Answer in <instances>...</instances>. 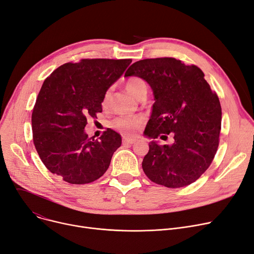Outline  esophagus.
Instances as JSON below:
<instances>
[{
    "mask_svg": "<svg viewBox=\"0 0 254 254\" xmlns=\"http://www.w3.org/2000/svg\"><path fill=\"white\" fill-rule=\"evenodd\" d=\"M136 139H128V138H124V140H123V144H128V145H131V144H134V143H136Z\"/></svg>",
    "mask_w": 254,
    "mask_h": 254,
    "instance_id": "34e87169",
    "label": "esophagus"
}]
</instances>
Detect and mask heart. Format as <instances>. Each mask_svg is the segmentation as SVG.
<instances>
[{"label": "heart", "mask_w": 254, "mask_h": 254, "mask_svg": "<svg viewBox=\"0 0 254 254\" xmlns=\"http://www.w3.org/2000/svg\"><path fill=\"white\" fill-rule=\"evenodd\" d=\"M126 89L137 99L142 97H146L147 93V85L145 81L140 77H129L125 82ZM111 96V89H107L104 93L102 105L106 107L109 103V99ZM145 122L144 117L142 116H122L115 118L111 123L113 128L122 132L125 136H134L138 129L143 126Z\"/></svg>", "instance_id": "b5f03b06"}]
</instances>
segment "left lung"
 I'll return each instance as SVG.
<instances>
[{"label":"left lung","mask_w":254,"mask_h":254,"mask_svg":"<svg viewBox=\"0 0 254 254\" xmlns=\"http://www.w3.org/2000/svg\"><path fill=\"white\" fill-rule=\"evenodd\" d=\"M126 77L146 80L155 103L144 134L174 139L172 145L149 143L142 168L152 182L169 189L188 186L201 177L214 158L221 128V106L203 71L174 58L141 60Z\"/></svg>","instance_id":"8db88e82"}]
</instances>
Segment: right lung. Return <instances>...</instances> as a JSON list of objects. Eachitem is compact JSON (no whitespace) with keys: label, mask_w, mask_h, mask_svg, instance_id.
Listing matches in <instances>:
<instances>
[{"label":"right lung","mask_w":254,"mask_h":254,"mask_svg":"<svg viewBox=\"0 0 254 254\" xmlns=\"http://www.w3.org/2000/svg\"><path fill=\"white\" fill-rule=\"evenodd\" d=\"M130 59H82L53 71L39 91L32 129L36 150L45 167L64 181L86 184L108 170L122 137L111 128L100 138L84 131L87 118L102 112L105 91L122 76Z\"/></svg>","instance_id":"right-lung-1"}]
</instances>
